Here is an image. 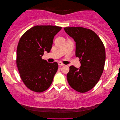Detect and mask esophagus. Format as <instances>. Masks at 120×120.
<instances>
[{
  "label": "esophagus",
  "instance_id": "34e87169",
  "mask_svg": "<svg viewBox=\"0 0 120 120\" xmlns=\"http://www.w3.org/2000/svg\"><path fill=\"white\" fill-rule=\"evenodd\" d=\"M58 65L60 67H62V66H63V65H64V64L62 63H61V62H58Z\"/></svg>",
  "mask_w": 120,
  "mask_h": 120
}]
</instances>
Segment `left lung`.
I'll use <instances>...</instances> for the list:
<instances>
[{"mask_svg": "<svg viewBox=\"0 0 120 120\" xmlns=\"http://www.w3.org/2000/svg\"><path fill=\"white\" fill-rule=\"evenodd\" d=\"M64 29L76 42L75 56L80 58L81 63L79 68L73 65L69 67L67 80L75 91L86 92L94 87L103 73L105 61L104 46L91 29L81 27Z\"/></svg>", "mask_w": 120, "mask_h": 120, "instance_id": "left-lung-1", "label": "left lung"}]
</instances>
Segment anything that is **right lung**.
Returning a JSON list of instances; mask_svg holds the SVG:
<instances>
[{
    "mask_svg": "<svg viewBox=\"0 0 120 120\" xmlns=\"http://www.w3.org/2000/svg\"><path fill=\"white\" fill-rule=\"evenodd\" d=\"M62 27L36 26L23 34L17 48L16 63L22 80L29 89L45 91L51 86L58 70L57 62L42 60L44 51L50 52L54 37Z\"/></svg>",
    "mask_w": 120,
    "mask_h": 120,
    "instance_id": "right-lung-1",
    "label": "right lung"
}]
</instances>
